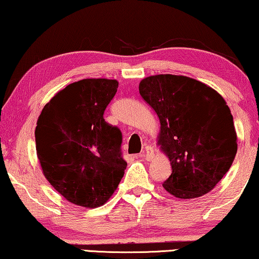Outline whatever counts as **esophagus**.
<instances>
[{"instance_id": "34e87169", "label": "esophagus", "mask_w": 259, "mask_h": 259, "mask_svg": "<svg viewBox=\"0 0 259 259\" xmlns=\"http://www.w3.org/2000/svg\"><path fill=\"white\" fill-rule=\"evenodd\" d=\"M153 156H154V153H153L152 147H145L141 151L140 154H139V157H141V159H145V160H151Z\"/></svg>"}]
</instances>
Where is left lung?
<instances>
[{"label": "left lung", "mask_w": 259, "mask_h": 259, "mask_svg": "<svg viewBox=\"0 0 259 259\" xmlns=\"http://www.w3.org/2000/svg\"><path fill=\"white\" fill-rule=\"evenodd\" d=\"M139 92L159 117L157 144L170 161L163 188L185 200L210 192L237 153L234 118L223 97L201 81L175 74L145 78Z\"/></svg>", "instance_id": "obj_1"}]
</instances>
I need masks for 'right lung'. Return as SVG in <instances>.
I'll use <instances>...</instances> for the list:
<instances>
[{"label":"right lung","mask_w":259,"mask_h":259,"mask_svg":"<svg viewBox=\"0 0 259 259\" xmlns=\"http://www.w3.org/2000/svg\"><path fill=\"white\" fill-rule=\"evenodd\" d=\"M118 90L114 79H83L56 93L35 131L43 174L71 203L97 208L107 202L126 169L122 136L104 112Z\"/></svg>","instance_id":"add662e5"}]
</instances>
